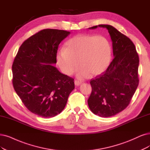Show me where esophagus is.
I'll use <instances>...</instances> for the list:
<instances>
[{
	"mask_svg": "<svg viewBox=\"0 0 150 150\" xmlns=\"http://www.w3.org/2000/svg\"><path fill=\"white\" fill-rule=\"evenodd\" d=\"M74 83H75V85L76 86H79L80 84H81V81H79V80H75V81H74Z\"/></svg>",
	"mask_w": 150,
	"mask_h": 150,
	"instance_id": "esophagus-1",
	"label": "esophagus"
}]
</instances>
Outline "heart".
<instances>
[{"label":"heart","instance_id":"1","mask_svg":"<svg viewBox=\"0 0 150 150\" xmlns=\"http://www.w3.org/2000/svg\"><path fill=\"white\" fill-rule=\"evenodd\" d=\"M111 57V46L103 36L77 35L66 42L65 49H59L57 63L64 74L70 75L79 65V78L98 75L106 70ZM79 62L78 63V62Z\"/></svg>","mask_w":150,"mask_h":150}]
</instances>
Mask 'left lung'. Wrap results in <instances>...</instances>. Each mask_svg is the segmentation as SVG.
I'll list each match as a JSON object with an SVG mask.
<instances>
[{
  "label": "left lung",
  "instance_id": "left-lung-1",
  "mask_svg": "<svg viewBox=\"0 0 150 150\" xmlns=\"http://www.w3.org/2000/svg\"><path fill=\"white\" fill-rule=\"evenodd\" d=\"M108 30L112 42L114 59L107 70L90 81L92 88L88 104L91 112L100 117H111L129 104L139 83V57L134 44L111 25H99Z\"/></svg>",
  "mask_w": 150,
  "mask_h": 150
}]
</instances>
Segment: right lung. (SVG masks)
<instances>
[{"mask_svg": "<svg viewBox=\"0 0 150 150\" xmlns=\"http://www.w3.org/2000/svg\"><path fill=\"white\" fill-rule=\"evenodd\" d=\"M69 31L44 29L31 36L20 47L12 65L13 85L30 111L52 117L62 111L74 79L54 67L59 44Z\"/></svg>", "mask_w": 150, "mask_h": 150, "instance_id": "add662e5", "label": "right lung"}]
</instances>
